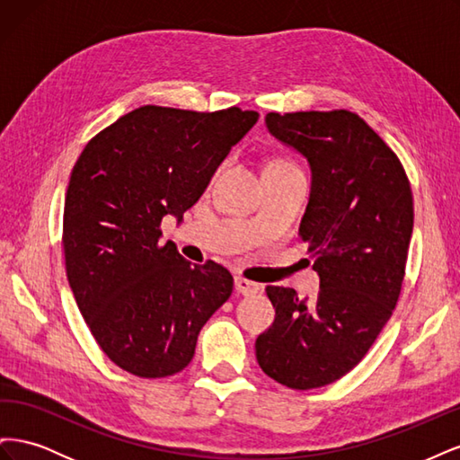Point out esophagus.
Listing matches in <instances>:
<instances>
[{
  "mask_svg": "<svg viewBox=\"0 0 460 460\" xmlns=\"http://www.w3.org/2000/svg\"><path fill=\"white\" fill-rule=\"evenodd\" d=\"M234 286H235V291H238V294H242V296L259 294V284L249 282V280H245V278H235Z\"/></svg>",
  "mask_w": 460,
  "mask_h": 460,
  "instance_id": "34e87169",
  "label": "esophagus"
}]
</instances>
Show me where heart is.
<instances>
[{
    "label": "heart",
    "instance_id": "obj_1",
    "mask_svg": "<svg viewBox=\"0 0 460 460\" xmlns=\"http://www.w3.org/2000/svg\"><path fill=\"white\" fill-rule=\"evenodd\" d=\"M267 166H274V169H294V164H291L288 159H282V157L272 159Z\"/></svg>",
    "mask_w": 460,
    "mask_h": 460
}]
</instances>
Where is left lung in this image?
I'll return each mask as SVG.
<instances>
[{
  "mask_svg": "<svg viewBox=\"0 0 460 460\" xmlns=\"http://www.w3.org/2000/svg\"><path fill=\"white\" fill-rule=\"evenodd\" d=\"M267 128L307 159L311 196L299 238L320 276L316 299L269 286L272 326L257 363L291 389L323 387L353 370L392 316L412 235V191L395 153L351 111L269 113Z\"/></svg>",
  "mask_w": 460,
  "mask_h": 460,
  "instance_id": "obj_1",
  "label": "left lung"
}]
</instances>
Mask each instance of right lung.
Wrapping results in <instances>:
<instances>
[{
	"instance_id": "right-lung-1",
	"label": "right lung",
	"mask_w": 460,
	"mask_h": 460,
	"mask_svg": "<svg viewBox=\"0 0 460 460\" xmlns=\"http://www.w3.org/2000/svg\"><path fill=\"white\" fill-rule=\"evenodd\" d=\"M257 111L198 113L144 105L93 136L68 180L66 278L102 351L140 378L184 370L208 318L232 296L220 264H191L161 245L166 215L182 220Z\"/></svg>"
}]
</instances>
